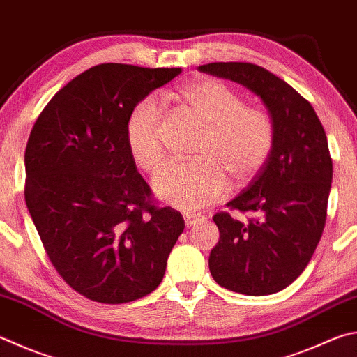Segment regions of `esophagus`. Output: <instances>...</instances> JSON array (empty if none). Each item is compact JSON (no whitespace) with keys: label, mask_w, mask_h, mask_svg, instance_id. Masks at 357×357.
Listing matches in <instances>:
<instances>
[{"label":"esophagus","mask_w":357,"mask_h":357,"mask_svg":"<svg viewBox=\"0 0 357 357\" xmlns=\"http://www.w3.org/2000/svg\"><path fill=\"white\" fill-rule=\"evenodd\" d=\"M184 220H185L187 228H192V226L204 222L206 217L201 215V213H184Z\"/></svg>","instance_id":"1"}]
</instances>
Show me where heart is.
Instances as JSON below:
<instances>
[{"label": "heart", "mask_w": 357, "mask_h": 357, "mask_svg": "<svg viewBox=\"0 0 357 357\" xmlns=\"http://www.w3.org/2000/svg\"><path fill=\"white\" fill-rule=\"evenodd\" d=\"M178 98L204 123L195 151L197 160L168 162L156 174V195L183 211H195L222 199L229 181L246 184L262 170L273 150L275 125L267 111L245 106V100L225 82L203 77L187 84ZM164 106L145 96L126 121V144L142 170L154 172L164 159L160 123Z\"/></svg>", "instance_id": "b5f03b06"}]
</instances>
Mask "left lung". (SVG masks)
Here are the masks:
<instances>
[{"mask_svg":"<svg viewBox=\"0 0 357 357\" xmlns=\"http://www.w3.org/2000/svg\"><path fill=\"white\" fill-rule=\"evenodd\" d=\"M198 70L251 90L275 125L267 164L226 204L257 218L243 223L228 212L212 218L220 241L209 256L211 275L237 294H276L307 267L325 228L333 183L325 129L309 101L268 70L246 62H212Z\"/></svg>","mask_w":357,"mask_h":357,"instance_id":"1","label":"left lung"}]
</instances>
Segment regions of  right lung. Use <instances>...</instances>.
<instances>
[{
	"label": "right lung",
	"instance_id": "obj_1",
	"mask_svg": "<svg viewBox=\"0 0 357 357\" xmlns=\"http://www.w3.org/2000/svg\"><path fill=\"white\" fill-rule=\"evenodd\" d=\"M181 68L101 63L62 87L24 153V199L51 264L89 300L121 304L156 290L184 231L151 203L126 144L131 109Z\"/></svg>",
	"mask_w": 357,
	"mask_h": 357
}]
</instances>
